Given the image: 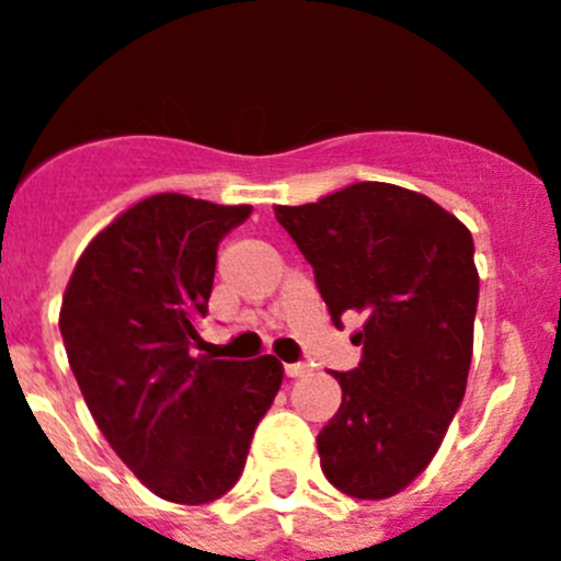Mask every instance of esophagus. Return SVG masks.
<instances>
[{"label": "esophagus", "instance_id": "obj_1", "mask_svg": "<svg viewBox=\"0 0 561 561\" xmlns=\"http://www.w3.org/2000/svg\"><path fill=\"white\" fill-rule=\"evenodd\" d=\"M307 370H310V368H307L305 363H287L285 365V374L290 376V379H296V376H305Z\"/></svg>", "mask_w": 561, "mask_h": 561}]
</instances>
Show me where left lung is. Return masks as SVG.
Returning <instances> with one entry per match:
<instances>
[{
	"label": "left lung",
	"instance_id": "obj_1",
	"mask_svg": "<svg viewBox=\"0 0 561 561\" xmlns=\"http://www.w3.org/2000/svg\"><path fill=\"white\" fill-rule=\"evenodd\" d=\"M276 221L312 265L334 327L365 316L337 415L318 434L323 476L352 499L401 493L437 454L465 399L479 274L468 227L423 193L357 182Z\"/></svg>",
	"mask_w": 561,
	"mask_h": 561
}]
</instances>
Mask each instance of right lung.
Masks as SVG:
<instances>
[{
	"label": "right lung",
	"instance_id": "1",
	"mask_svg": "<svg viewBox=\"0 0 561 561\" xmlns=\"http://www.w3.org/2000/svg\"><path fill=\"white\" fill-rule=\"evenodd\" d=\"M249 216V204L144 198L88 243L62 296L60 334L93 421L174 504L232 490L285 376L271 354L238 363L193 352L218 243Z\"/></svg>",
	"mask_w": 561,
	"mask_h": 561
}]
</instances>
